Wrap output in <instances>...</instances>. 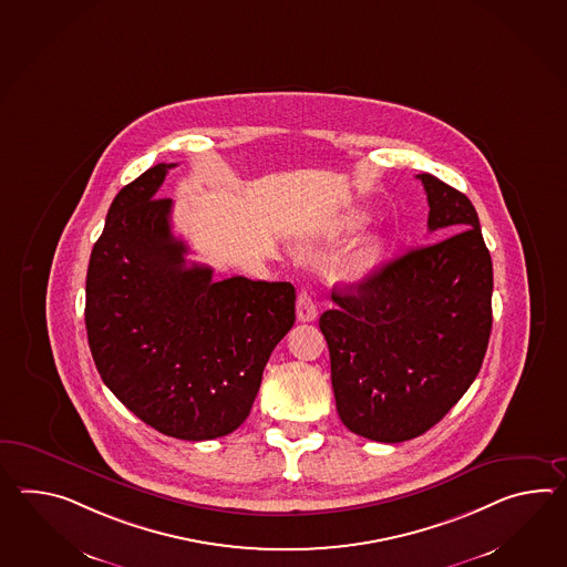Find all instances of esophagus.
Here are the masks:
<instances>
[{"label": "esophagus", "instance_id": "34e87169", "mask_svg": "<svg viewBox=\"0 0 567 567\" xmlns=\"http://www.w3.org/2000/svg\"><path fill=\"white\" fill-rule=\"evenodd\" d=\"M297 319L301 323H309L317 319V305H315L311 292L307 289H302L299 292V299H297Z\"/></svg>", "mask_w": 567, "mask_h": 567}]
</instances>
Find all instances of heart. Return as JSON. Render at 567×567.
Returning <instances> with one entry per match:
<instances>
[{
	"mask_svg": "<svg viewBox=\"0 0 567 567\" xmlns=\"http://www.w3.org/2000/svg\"><path fill=\"white\" fill-rule=\"evenodd\" d=\"M380 252H382V241L380 239H365L348 256V260L341 266V272L346 277H364L365 272H370L377 265Z\"/></svg>",
	"mask_w": 567,
	"mask_h": 567,
	"instance_id": "obj_1",
	"label": "heart"
}]
</instances>
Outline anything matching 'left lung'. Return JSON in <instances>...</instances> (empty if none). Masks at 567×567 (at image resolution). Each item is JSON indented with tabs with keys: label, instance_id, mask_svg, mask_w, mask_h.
Returning <instances> with one entry per match:
<instances>
[{
	"label": "left lung",
	"instance_id": "1",
	"mask_svg": "<svg viewBox=\"0 0 567 567\" xmlns=\"http://www.w3.org/2000/svg\"><path fill=\"white\" fill-rule=\"evenodd\" d=\"M427 193L431 231L358 287L333 289L319 317L341 423L365 440L401 443L440 423L478 377L492 329V260L478 214L437 176Z\"/></svg>",
	"mask_w": 567,
	"mask_h": 567
}]
</instances>
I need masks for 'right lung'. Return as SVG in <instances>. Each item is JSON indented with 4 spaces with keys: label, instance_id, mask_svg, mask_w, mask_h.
Returning <instances> with one entry per match:
<instances>
[{
    "label": "right lung",
    "instance_id": "right-lung-1",
    "mask_svg": "<svg viewBox=\"0 0 567 567\" xmlns=\"http://www.w3.org/2000/svg\"><path fill=\"white\" fill-rule=\"evenodd\" d=\"M156 164L115 195L87 268L85 326L101 380L146 425L187 441L250 415L266 362L295 323V287L214 280L187 265Z\"/></svg>",
    "mask_w": 567,
    "mask_h": 567
}]
</instances>
